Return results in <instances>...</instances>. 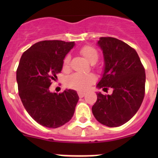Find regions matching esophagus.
I'll return each instance as SVG.
<instances>
[{
  "label": "esophagus",
  "instance_id": "34e87169",
  "mask_svg": "<svg viewBox=\"0 0 158 158\" xmlns=\"http://www.w3.org/2000/svg\"><path fill=\"white\" fill-rule=\"evenodd\" d=\"M77 94H78V96H79V97H80V98H82V97H84V96H85V93H83V92H78Z\"/></svg>",
  "mask_w": 158,
  "mask_h": 158
}]
</instances>
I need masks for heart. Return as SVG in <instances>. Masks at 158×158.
Here are the masks:
<instances>
[{
  "mask_svg": "<svg viewBox=\"0 0 158 158\" xmlns=\"http://www.w3.org/2000/svg\"><path fill=\"white\" fill-rule=\"evenodd\" d=\"M80 53L82 56L90 63H95L98 60V53L96 49L90 46H85L81 49ZM70 57L67 55L63 60L62 67L66 70L69 67ZM96 81V76L93 73H73L66 79V85L71 89L77 91H85Z\"/></svg>",
  "mask_w": 158,
  "mask_h": 158,
  "instance_id": "1",
  "label": "heart"
}]
</instances>
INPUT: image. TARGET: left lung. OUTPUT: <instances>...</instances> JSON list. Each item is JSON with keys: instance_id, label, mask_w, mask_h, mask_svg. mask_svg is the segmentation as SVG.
I'll use <instances>...</instances> for the list:
<instances>
[{"instance_id": "1", "label": "left lung", "mask_w": 158, "mask_h": 158, "mask_svg": "<svg viewBox=\"0 0 158 158\" xmlns=\"http://www.w3.org/2000/svg\"><path fill=\"white\" fill-rule=\"evenodd\" d=\"M97 44L104 54V69L96 87L103 90L111 88L113 93H97L92 111L99 123L116 127L139 111L144 98L146 73L136 51L124 42L101 37Z\"/></svg>"}]
</instances>
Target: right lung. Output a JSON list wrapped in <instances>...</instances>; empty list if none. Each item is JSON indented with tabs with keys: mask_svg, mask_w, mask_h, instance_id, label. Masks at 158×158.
I'll return each instance as SVG.
<instances>
[{
	"mask_svg": "<svg viewBox=\"0 0 158 158\" xmlns=\"http://www.w3.org/2000/svg\"><path fill=\"white\" fill-rule=\"evenodd\" d=\"M74 45V42L61 40L39 42L27 49L19 61L16 81L20 100L31 117L46 127H59L74 114L79 100L75 90L65 89L57 94L49 89Z\"/></svg>",
	"mask_w": 158,
	"mask_h": 158,
	"instance_id": "add662e5",
	"label": "right lung"
}]
</instances>
